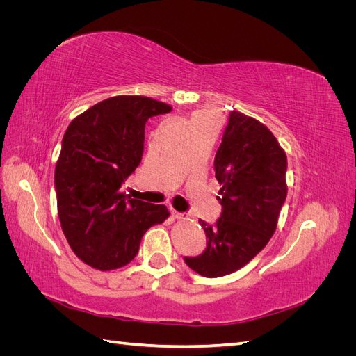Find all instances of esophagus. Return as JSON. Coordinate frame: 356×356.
I'll return each instance as SVG.
<instances>
[{
	"instance_id": "1",
	"label": "esophagus",
	"mask_w": 356,
	"mask_h": 356,
	"mask_svg": "<svg viewBox=\"0 0 356 356\" xmlns=\"http://www.w3.org/2000/svg\"><path fill=\"white\" fill-rule=\"evenodd\" d=\"M170 215H172V218H178V220H179V218H184L186 213H184V212H178V211H175V209H172V211H170Z\"/></svg>"
}]
</instances>
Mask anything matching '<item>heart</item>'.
<instances>
[{
  "label": "heart",
  "mask_w": 356,
  "mask_h": 356,
  "mask_svg": "<svg viewBox=\"0 0 356 356\" xmlns=\"http://www.w3.org/2000/svg\"><path fill=\"white\" fill-rule=\"evenodd\" d=\"M207 117H209V115H207L204 113H196L195 115H193V118H191V123H193V124H196L197 122L203 120V118H207Z\"/></svg>",
  "instance_id": "obj_1"
}]
</instances>
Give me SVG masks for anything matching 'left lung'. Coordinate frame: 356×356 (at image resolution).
Segmentation results:
<instances>
[{"label":"left lung","instance_id":"8db88e82","mask_svg":"<svg viewBox=\"0 0 356 356\" xmlns=\"http://www.w3.org/2000/svg\"><path fill=\"white\" fill-rule=\"evenodd\" d=\"M221 184V215L213 224L199 220L207 234L200 255L186 264L207 277L239 270L260 252L276 230L286 199V156L273 134L252 117L230 111L215 154Z\"/></svg>","mask_w":356,"mask_h":356}]
</instances>
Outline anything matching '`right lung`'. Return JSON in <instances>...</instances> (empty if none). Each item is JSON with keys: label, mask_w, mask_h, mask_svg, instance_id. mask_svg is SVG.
<instances>
[{"label": "right lung", "mask_w": 356, "mask_h": 356, "mask_svg": "<svg viewBox=\"0 0 356 356\" xmlns=\"http://www.w3.org/2000/svg\"><path fill=\"white\" fill-rule=\"evenodd\" d=\"M172 106L147 96H114L75 117L55 169L63 234L81 261L98 270L131 263L144 233L169 217L165 204L120 193L141 163L145 123Z\"/></svg>", "instance_id": "1"}]
</instances>
